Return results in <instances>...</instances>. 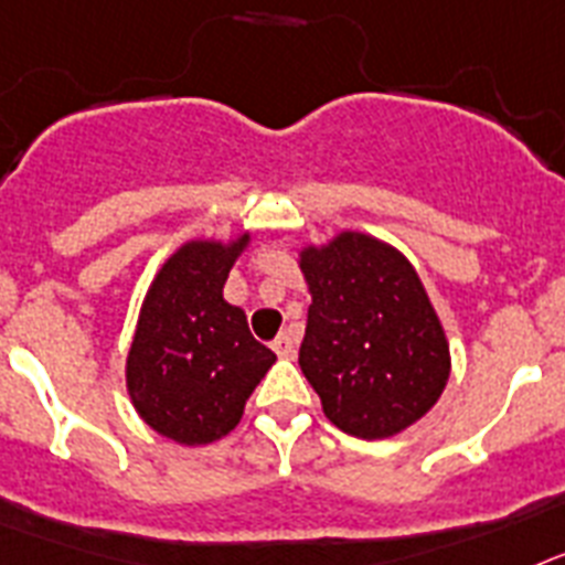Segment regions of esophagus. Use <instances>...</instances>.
Listing matches in <instances>:
<instances>
[{
    "label": "esophagus",
    "instance_id": "1",
    "mask_svg": "<svg viewBox=\"0 0 565 565\" xmlns=\"http://www.w3.org/2000/svg\"><path fill=\"white\" fill-rule=\"evenodd\" d=\"M273 350H276L278 358H296V335L292 332H281V335L273 341Z\"/></svg>",
    "mask_w": 565,
    "mask_h": 565
}]
</instances>
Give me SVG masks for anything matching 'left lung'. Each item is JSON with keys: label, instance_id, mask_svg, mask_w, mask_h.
<instances>
[{"label": "left lung", "instance_id": "left-lung-1", "mask_svg": "<svg viewBox=\"0 0 565 565\" xmlns=\"http://www.w3.org/2000/svg\"><path fill=\"white\" fill-rule=\"evenodd\" d=\"M307 310L298 364L332 426L386 440L444 395L452 352L418 269L398 247L341 230L298 249Z\"/></svg>", "mask_w": 565, "mask_h": 565}]
</instances>
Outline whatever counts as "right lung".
Wrapping results in <instances>:
<instances>
[{"label":"right lung","instance_id":"right-lung-1","mask_svg":"<svg viewBox=\"0 0 565 565\" xmlns=\"http://www.w3.org/2000/svg\"><path fill=\"white\" fill-rule=\"evenodd\" d=\"M253 244L190 238L156 269L127 350L130 404L161 438L207 446L238 426L276 352L249 335L247 316L224 298L230 269Z\"/></svg>","mask_w":565,"mask_h":565}]
</instances>
